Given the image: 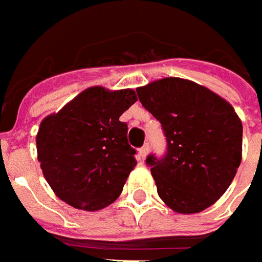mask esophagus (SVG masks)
Here are the masks:
<instances>
[{
	"label": "esophagus",
	"instance_id": "esophagus-1",
	"mask_svg": "<svg viewBox=\"0 0 262 262\" xmlns=\"http://www.w3.org/2000/svg\"><path fill=\"white\" fill-rule=\"evenodd\" d=\"M148 151H150V147H148V144H144V146L140 148V156H141V159H143V160H144V159L147 157Z\"/></svg>",
	"mask_w": 262,
	"mask_h": 262
}]
</instances>
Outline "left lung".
<instances>
[{
    "instance_id": "1",
    "label": "left lung",
    "mask_w": 262,
    "mask_h": 262,
    "mask_svg": "<svg viewBox=\"0 0 262 262\" xmlns=\"http://www.w3.org/2000/svg\"><path fill=\"white\" fill-rule=\"evenodd\" d=\"M137 95L166 137L165 156L146 160L159 196L181 214L213 206L242 160V122L235 109L207 87L178 77L138 87Z\"/></svg>"
}]
</instances>
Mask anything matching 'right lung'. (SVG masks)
Returning a JSON list of instances; mask_svg holds the SVG:
<instances>
[{
	"instance_id": "1",
	"label": "right lung",
	"mask_w": 262,
	"mask_h": 262,
	"mask_svg": "<svg viewBox=\"0 0 262 262\" xmlns=\"http://www.w3.org/2000/svg\"><path fill=\"white\" fill-rule=\"evenodd\" d=\"M137 102L134 90L86 89L40 122L36 147L40 169L55 195L97 211L112 204L137 165L128 126L119 116Z\"/></svg>"
}]
</instances>
